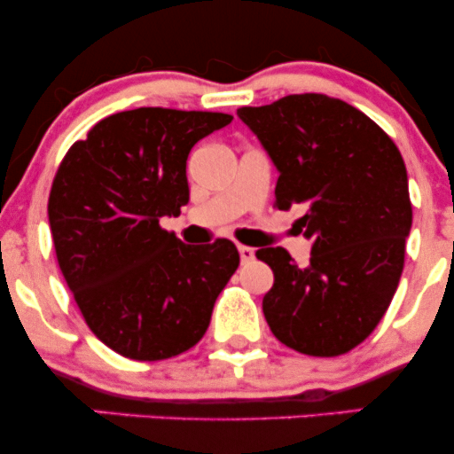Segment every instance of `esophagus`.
Returning a JSON list of instances; mask_svg holds the SVG:
<instances>
[{"label":"esophagus","mask_w":454,"mask_h":454,"mask_svg":"<svg viewBox=\"0 0 454 454\" xmlns=\"http://www.w3.org/2000/svg\"><path fill=\"white\" fill-rule=\"evenodd\" d=\"M239 256H241V262H249L254 260V249L247 245H239Z\"/></svg>","instance_id":"34e87169"}]
</instances>
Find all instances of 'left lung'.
Segmentation results:
<instances>
[{"mask_svg": "<svg viewBox=\"0 0 454 454\" xmlns=\"http://www.w3.org/2000/svg\"><path fill=\"white\" fill-rule=\"evenodd\" d=\"M278 168L275 207L305 209L307 267L284 247L256 256L273 269L262 311L281 343L340 356L372 335L399 286L411 228L408 173L393 140L367 114L322 93L243 106Z\"/></svg>", "mask_w": 454, "mask_h": 454, "instance_id": "1", "label": "left lung"}]
</instances>
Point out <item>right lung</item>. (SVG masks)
<instances>
[{"label": "right lung", "mask_w": 454, "mask_h": 454, "mask_svg": "<svg viewBox=\"0 0 454 454\" xmlns=\"http://www.w3.org/2000/svg\"><path fill=\"white\" fill-rule=\"evenodd\" d=\"M231 114L134 108L66 153L49 196L57 262L87 326L111 350L161 361L202 340L239 267L232 241L185 245L160 226L190 200L187 155Z\"/></svg>", "instance_id": "right-lung-1"}]
</instances>
